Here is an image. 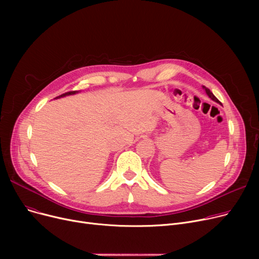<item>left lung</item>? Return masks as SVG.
<instances>
[{
    "mask_svg": "<svg viewBox=\"0 0 259 259\" xmlns=\"http://www.w3.org/2000/svg\"><path fill=\"white\" fill-rule=\"evenodd\" d=\"M203 88H205V90H206L207 94L209 95V98H211L213 101H215V102H217V103H220V101L215 98V95L210 91V89H208V88H206V87H203Z\"/></svg>",
    "mask_w": 259,
    "mask_h": 259,
    "instance_id": "left-lung-1",
    "label": "left lung"
}]
</instances>
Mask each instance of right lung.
<instances>
[{
  "instance_id": "right-lung-1",
  "label": "right lung",
  "mask_w": 259,
  "mask_h": 259,
  "mask_svg": "<svg viewBox=\"0 0 259 259\" xmlns=\"http://www.w3.org/2000/svg\"><path fill=\"white\" fill-rule=\"evenodd\" d=\"M74 93H75V91H68V92H65V93H63V94L59 95V97H57L56 99H59V98H62V97H66V95H70V94H74Z\"/></svg>"
}]
</instances>
